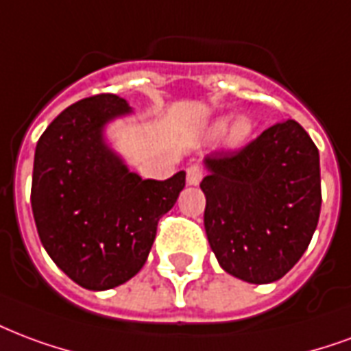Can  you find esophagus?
<instances>
[{"instance_id":"34e87169","label":"esophagus","mask_w":351,"mask_h":351,"mask_svg":"<svg viewBox=\"0 0 351 351\" xmlns=\"http://www.w3.org/2000/svg\"><path fill=\"white\" fill-rule=\"evenodd\" d=\"M186 176H188L189 186H197V184L202 180V176H204V169H202L201 165L193 163V165H189V167L186 169Z\"/></svg>"}]
</instances>
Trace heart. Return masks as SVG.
I'll return each instance as SVG.
<instances>
[{
	"label": "heart",
	"mask_w": 351,
	"mask_h": 351,
	"mask_svg": "<svg viewBox=\"0 0 351 351\" xmlns=\"http://www.w3.org/2000/svg\"><path fill=\"white\" fill-rule=\"evenodd\" d=\"M251 134V124L245 119H238L234 123L230 124L227 130V139L230 143H241L247 139V136Z\"/></svg>",
	"instance_id": "b5f03b06"
}]
</instances>
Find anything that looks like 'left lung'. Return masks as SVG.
I'll return each instance as SVG.
<instances>
[{
	"instance_id": "8db88e82",
	"label": "left lung",
	"mask_w": 351,
	"mask_h": 351,
	"mask_svg": "<svg viewBox=\"0 0 351 351\" xmlns=\"http://www.w3.org/2000/svg\"><path fill=\"white\" fill-rule=\"evenodd\" d=\"M204 230L215 258L241 281L281 279L311 243L322 206L320 156L301 124H275L238 150L204 158Z\"/></svg>"
}]
</instances>
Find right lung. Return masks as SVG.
Returning <instances> with one entry per match:
<instances>
[{"label":"right lung","instance_id":"right-lung-1","mask_svg":"<svg viewBox=\"0 0 351 351\" xmlns=\"http://www.w3.org/2000/svg\"><path fill=\"white\" fill-rule=\"evenodd\" d=\"M124 98L72 104L44 130L35 150L31 208L51 261L87 290H110L143 268L158 221L186 186L130 173L102 139L104 124L128 113Z\"/></svg>","mask_w":351,"mask_h":351}]
</instances>
